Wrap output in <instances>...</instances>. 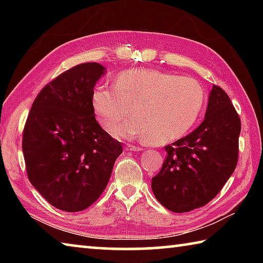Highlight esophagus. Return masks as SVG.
I'll return each mask as SVG.
<instances>
[{
  "label": "esophagus",
  "mask_w": 263,
  "mask_h": 263,
  "mask_svg": "<svg viewBox=\"0 0 263 263\" xmlns=\"http://www.w3.org/2000/svg\"><path fill=\"white\" fill-rule=\"evenodd\" d=\"M125 149L127 151H132V152H137V151H142L141 147H138V146H135V145H126L125 146Z\"/></svg>",
  "instance_id": "obj_1"
}]
</instances>
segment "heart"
<instances>
[{
  "label": "heart",
  "instance_id": "obj_1",
  "mask_svg": "<svg viewBox=\"0 0 263 263\" xmlns=\"http://www.w3.org/2000/svg\"><path fill=\"white\" fill-rule=\"evenodd\" d=\"M204 102L195 79L151 68L123 70L114 88L97 86L91 94L92 111L105 131H112L131 109L135 117L116 128V136L144 137L152 145L183 137L197 122Z\"/></svg>",
  "mask_w": 263,
  "mask_h": 263
}]
</instances>
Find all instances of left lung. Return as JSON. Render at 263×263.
<instances>
[{
	"instance_id": "obj_1",
	"label": "left lung",
	"mask_w": 263,
	"mask_h": 263,
	"mask_svg": "<svg viewBox=\"0 0 263 263\" xmlns=\"http://www.w3.org/2000/svg\"><path fill=\"white\" fill-rule=\"evenodd\" d=\"M241 122L229 95L213 86L205 119L195 131L172 145L152 190L173 212L202 208L216 197L238 163Z\"/></svg>"
}]
</instances>
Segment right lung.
Listing matches in <instances>:
<instances>
[{"mask_svg":"<svg viewBox=\"0 0 263 263\" xmlns=\"http://www.w3.org/2000/svg\"><path fill=\"white\" fill-rule=\"evenodd\" d=\"M104 72L97 62H86L61 73L39 91L25 122L22 148L29 180L62 211L79 212L96 202L123 152L91 108Z\"/></svg>","mask_w":263,"mask_h":263,"instance_id":"add662e5","label":"right lung"}]
</instances>
